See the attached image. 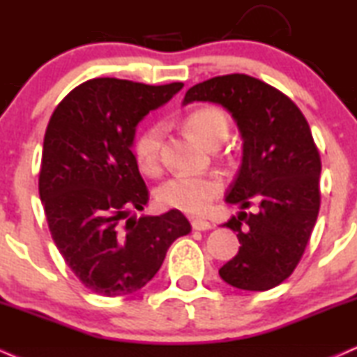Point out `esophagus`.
<instances>
[{
	"instance_id": "obj_1",
	"label": "esophagus",
	"mask_w": 357,
	"mask_h": 357,
	"mask_svg": "<svg viewBox=\"0 0 357 357\" xmlns=\"http://www.w3.org/2000/svg\"><path fill=\"white\" fill-rule=\"evenodd\" d=\"M191 226H192V229H196V231H208L213 227L211 222H208L206 220H192Z\"/></svg>"
}]
</instances>
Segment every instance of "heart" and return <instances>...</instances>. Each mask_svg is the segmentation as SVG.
I'll return each instance as SVG.
<instances>
[{"label": "heart", "mask_w": 357, "mask_h": 357, "mask_svg": "<svg viewBox=\"0 0 357 357\" xmlns=\"http://www.w3.org/2000/svg\"><path fill=\"white\" fill-rule=\"evenodd\" d=\"M184 126L208 148H216L226 139L229 121L225 111L213 106L195 109L184 119ZM165 131L161 126L146 128L136 137L135 153L136 165L148 176L161 173V148ZM222 191V181L216 174L188 176L179 174L171 178L158 190V201L161 206L188 214H201L209 208L211 201Z\"/></svg>", "instance_id": "1"}]
</instances>
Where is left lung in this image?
<instances>
[{
	"label": "left lung",
	"mask_w": 357,
	"mask_h": 357,
	"mask_svg": "<svg viewBox=\"0 0 357 357\" xmlns=\"http://www.w3.org/2000/svg\"><path fill=\"white\" fill-rule=\"evenodd\" d=\"M192 101L221 105L243 136V162L226 195L243 211L222 225L241 246L220 276L238 289H271L301 261L319 213L321 158L311 128L286 94L248 75L192 86L183 102ZM255 204L256 213L243 211Z\"/></svg>",
	"instance_id": "left-lung-1"
}]
</instances>
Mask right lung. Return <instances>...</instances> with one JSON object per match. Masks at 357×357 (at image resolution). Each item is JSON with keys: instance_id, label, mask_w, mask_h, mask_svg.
Here are the masks:
<instances>
[{"instance_id": "1", "label": "right lung", "mask_w": 357, "mask_h": 357, "mask_svg": "<svg viewBox=\"0 0 357 357\" xmlns=\"http://www.w3.org/2000/svg\"><path fill=\"white\" fill-rule=\"evenodd\" d=\"M183 86L89 79L51 116L40 197L64 263L93 293L108 298L136 293L160 271L174 239L191 231L178 209L131 216L149 199L131 151L136 126Z\"/></svg>"}]
</instances>
